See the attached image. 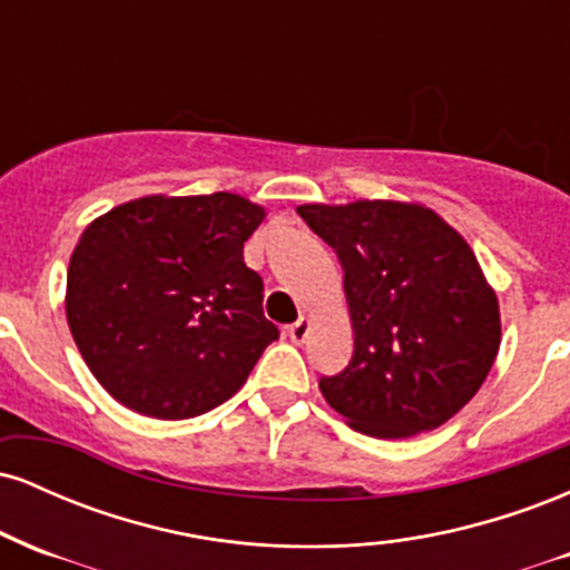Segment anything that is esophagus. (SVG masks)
Listing matches in <instances>:
<instances>
[{"instance_id": "34e87169", "label": "esophagus", "mask_w": 570, "mask_h": 570, "mask_svg": "<svg viewBox=\"0 0 570 570\" xmlns=\"http://www.w3.org/2000/svg\"><path fill=\"white\" fill-rule=\"evenodd\" d=\"M307 335H311V318L299 316L297 322H294V324L289 326V337H292V343L303 345L305 340H307Z\"/></svg>"}]
</instances>
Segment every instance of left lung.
I'll return each mask as SVG.
<instances>
[{"mask_svg":"<svg viewBox=\"0 0 570 570\" xmlns=\"http://www.w3.org/2000/svg\"><path fill=\"white\" fill-rule=\"evenodd\" d=\"M297 214L343 265L353 356L318 381L330 407L377 440L442 426L501 345L499 297L472 248L421 203H307Z\"/></svg>","mask_w":570,"mask_h":570,"instance_id":"8db88e82","label":"left lung"}]
</instances>
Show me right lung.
<instances>
[{"mask_svg":"<svg viewBox=\"0 0 570 570\" xmlns=\"http://www.w3.org/2000/svg\"><path fill=\"white\" fill-rule=\"evenodd\" d=\"M265 208L233 193L122 203L85 227L67 273V322L117 402L185 421L227 402L278 326L244 244Z\"/></svg>","mask_w":570,"mask_h":570,"instance_id":"right-lung-1","label":"right lung"}]
</instances>
